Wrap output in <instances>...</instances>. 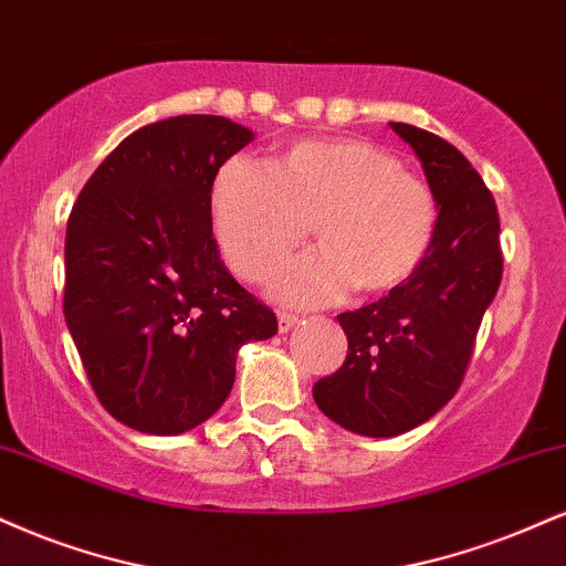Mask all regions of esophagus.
<instances>
[{
  "instance_id": "esophagus-1",
  "label": "esophagus",
  "mask_w": 566,
  "mask_h": 566,
  "mask_svg": "<svg viewBox=\"0 0 566 566\" xmlns=\"http://www.w3.org/2000/svg\"><path fill=\"white\" fill-rule=\"evenodd\" d=\"M301 324V316H297V313H287V311H279V332H290V329H295V326Z\"/></svg>"
}]
</instances>
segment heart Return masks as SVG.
<instances>
[{
    "mask_svg": "<svg viewBox=\"0 0 566 566\" xmlns=\"http://www.w3.org/2000/svg\"><path fill=\"white\" fill-rule=\"evenodd\" d=\"M311 221L318 248L290 261L274 282L287 303L398 287L430 253L440 206L430 181L366 139H305L271 163L234 158L218 174L216 237L248 282L274 274Z\"/></svg>",
    "mask_w": 566,
    "mask_h": 566,
    "instance_id": "b5f03b06",
    "label": "heart"
}]
</instances>
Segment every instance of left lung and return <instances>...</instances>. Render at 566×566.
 Returning a JSON list of instances; mask_svg holds the SVG:
<instances>
[{"label": "left lung", "mask_w": 566, "mask_h": 566, "mask_svg": "<svg viewBox=\"0 0 566 566\" xmlns=\"http://www.w3.org/2000/svg\"><path fill=\"white\" fill-rule=\"evenodd\" d=\"M390 126L417 153L434 189L438 234L390 295L339 313L348 356L313 385L326 417L366 438L413 430L453 398L503 276L499 208L472 163L424 128Z\"/></svg>", "instance_id": "left-lung-1"}]
</instances>
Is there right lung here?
Wrapping results in <instances>:
<instances>
[{
  "label": "right lung",
  "instance_id": "right-lung-1",
  "mask_svg": "<svg viewBox=\"0 0 566 566\" xmlns=\"http://www.w3.org/2000/svg\"><path fill=\"white\" fill-rule=\"evenodd\" d=\"M253 139L221 115L149 124L99 163L67 218V329L99 403L136 432L202 424L229 398L237 350L276 335L210 221L218 168Z\"/></svg>",
  "mask_w": 566,
  "mask_h": 566
}]
</instances>
